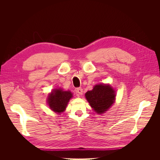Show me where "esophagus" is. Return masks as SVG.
<instances>
[{
	"label": "esophagus",
	"instance_id": "obj_1",
	"mask_svg": "<svg viewBox=\"0 0 160 160\" xmlns=\"http://www.w3.org/2000/svg\"><path fill=\"white\" fill-rule=\"evenodd\" d=\"M76 92H77V93L79 95H83V89H82L81 88H77L76 89Z\"/></svg>",
	"mask_w": 160,
	"mask_h": 160
}]
</instances>
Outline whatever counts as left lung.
I'll return each mask as SVG.
<instances>
[{"instance_id": "8db88e82", "label": "left lung", "mask_w": 160, "mask_h": 160, "mask_svg": "<svg viewBox=\"0 0 160 160\" xmlns=\"http://www.w3.org/2000/svg\"><path fill=\"white\" fill-rule=\"evenodd\" d=\"M115 91L110 85H96L85 93V98L97 113H105L115 102Z\"/></svg>"}]
</instances>
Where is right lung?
<instances>
[{
    "label": "right lung",
    "mask_w": 160,
    "mask_h": 160,
    "mask_svg": "<svg viewBox=\"0 0 160 160\" xmlns=\"http://www.w3.org/2000/svg\"><path fill=\"white\" fill-rule=\"evenodd\" d=\"M72 98V93L70 91L55 89L48 96L47 103L50 109L57 113H61L65 110L70 99Z\"/></svg>",
    "instance_id": "add662e5"
}]
</instances>
